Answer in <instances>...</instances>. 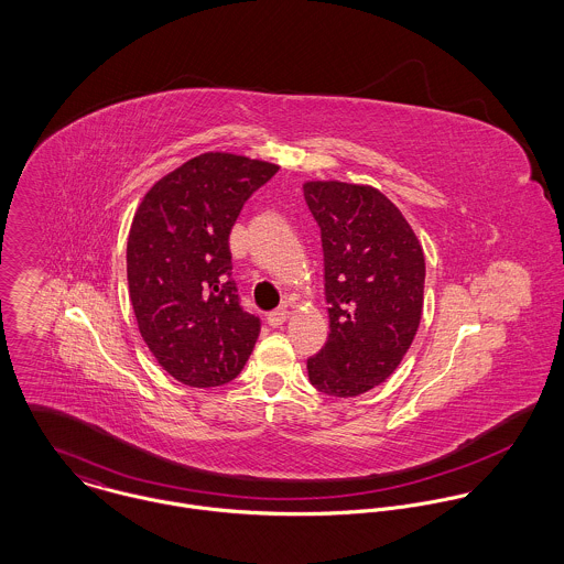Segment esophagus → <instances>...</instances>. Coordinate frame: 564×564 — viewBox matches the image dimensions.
Listing matches in <instances>:
<instances>
[{
  "label": "esophagus",
  "mask_w": 564,
  "mask_h": 564,
  "mask_svg": "<svg viewBox=\"0 0 564 564\" xmlns=\"http://www.w3.org/2000/svg\"><path fill=\"white\" fill-rule=\"evenodd\" d=\"M286 319H289V311H286V308H278V311H273V313L267 315V323H269L271 327H280Z\"/></svg>",
  "instance_id": "obj_1"
}]
</instances>
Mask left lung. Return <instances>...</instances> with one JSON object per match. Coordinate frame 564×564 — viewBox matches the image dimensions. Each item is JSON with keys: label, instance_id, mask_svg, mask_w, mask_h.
Listing matches in <instances>:
<instances>
[{"label": "left lung", "instance_id": "8db88e82", "mask_svg": "<svg viewBox=\"0 0 564 564\" xmlns=\"http://www.w3.org/2000/svg\"><path fill=\"white\" fill-rule=\"evenodd\" d=\"M322 230L329 334L308 378L332 398L382 384L402 362L423 311L425 258L400 208L373 186L306 182Z\"/></svg>", "mask_w": 564, "mask_h": 564}]
</instances>
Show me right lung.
Listing matches in <instances>:
<instances>
[{
  "label": "right lung",
  "instance_id": "right-lung-1",
  "mask_svg": "<svg viewBox=\"0 0 564 564\" xmlns=\"http://www.w3.org/2000/svg\"><path fill=\"white\" fill-rule=\"evenodd\" d=\"M280 166L208 152L159 180L128 237L130 302L162 369L197 389L241 373L260 319L241 306L230 232L242 204Z\"/></svg>",
  "mask_w": 564,
  "mask_h": 564
}]
</instances>
